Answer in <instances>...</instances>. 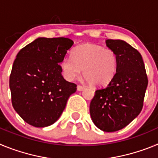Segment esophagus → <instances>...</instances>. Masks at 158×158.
<instances>
[{
    "label": "esophagus",
    "instance_id": "1",
    "mask_svg": "<svg viewBox=\"0 0 158 158\" xmlns=\"http://www.w3.org/2000/svg\"><path fill=\"white\" fill-rule=\"evenodd\" d=\"M77 88L78 91H82V90L85 89V87H84V86H82V85H78L77 87Z\"/></svg>",
    "mask_w": 158,
    "mask_h": 158
}]
</instances>
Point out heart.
I'll return each mask as SVG.
<instances>
[{
	"instance_id": "1",
	"label": "heart",
	"mask_w": 158,
	"mask_h": 158,
	"mask_svg": "<svg viewBox=\"0 0 158 158\" xmlns=\"http://www.w3.org/2000/svg\"><path fill=\"white\" fill-rule=\"evenodd\" d=\"M118 66V57L111 49H104L93 44L77 47L73 55L62 59L61 67L67 80H73L83 75L91 85L103 87L115 76Z\"/></svg>"
}]
</instances>
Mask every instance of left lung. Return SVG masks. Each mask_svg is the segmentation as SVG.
<instances>
[{"label": "left lung", "instance_id": "1", "mask_svg": "<svg viewBox=\"0 0 158 158\" xmlns=\"http://www.w3.org/2000/svg\"><path fill=\"white\" fill-rule=\"evenodd\" d=\"M106 44L118 55V69L106 87L96 89L89 110L99 129L114 132L127 126L139 115L148 78L142 55L136 49L119 40H107Z\"/></svg>", "mask_w": 158, "mask_h": 158}]
</instances>
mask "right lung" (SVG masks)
I'll return each mask as SVG.
<instances>
[{"instance_id": "right-lung-1", "label": "right lung", "mask_w": 158, "mask_h": 158, "mask_svg": "<svg viewBox=\"0 0 158 158\" xmlns=\"http://www.w3.org/2000/svg\"><path fill=\"white\" fill-rule=\"evenodd\" d=\"M73 44L68 38H38L16 55L9 77L14 109L35 127L56 122L77 85L62 75L60 63Z\"/></svg>"}]
</instances>
